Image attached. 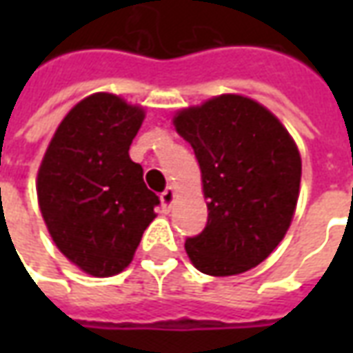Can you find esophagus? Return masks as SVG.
Listing matches in <instances>:
<instances>
[{
	"mask_svg": "<svg viewBox=\"0 0 353 353\" xmlns=\"http://www.w3.org/2000/svg\"><path fill=\"white\" fill-rule=\"evenodd\" d=\"M174 199H176V191L172 189V187H168L166 191L162 192L161 194V202H162V208L168 212L170 206H172V202H174Z\"/></svg>",
	"mask_w": 353,
	"mask_h": 353,
	"instance_id": "obj_1",
	"label": "esophagus"
}]
</instances>
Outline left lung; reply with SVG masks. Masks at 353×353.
Returning <instances> with one entry per match:
<instances>
[{
    "label": "left lung",
    "instance_id": "obj_1",
    "mask_svg": "<svg viewBox=\"0 0 353 353\" xmlns=\"http://www.w3.org/2000/svg\"><path fill=\"white\" fill-rule=\"evenodd\" d=\"M174 124L194 151L208 200L206 227L185 240L189 259L210 276L257 266L285 236L295 214V141L268 109L238 94L181 109Z\"/></svg>",
    "mask_w": 353,
    "mask_h": 353
}]
</instances>
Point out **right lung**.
Listing matches in <instances>:
<instances>
[{
	"label": "right lung",
	"instance_id": "1",
	"mask_svg": "<svg viewBox=\"0 0 353 353\" xmlns=\"http://www.w3.org/2000/svg\"><path fill=\"white\" fill-rule=\"evenodd\" d=\"M143 117L115 94H92L64 117L39 166L37 199L50 236L96 278L130 265L161 204L128 154Z\"/></svg>",
	"mask_w": 353,
	"mask_h": 353
}]
</instances>
